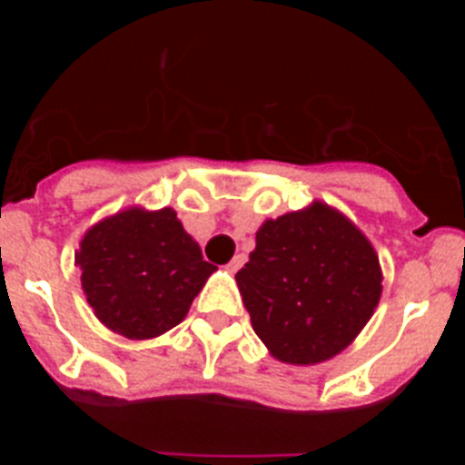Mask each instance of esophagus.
Returning <instances> with one entry per match:
<instances>
[{"mask_svg": "<svg viewBox=\"0 0 465 465\" xmlns=\"http://www.w3.org/2000/svg\"><path fill=\"white\" fill-rule=\"evenodd\" d=\"M242 265H244V256H235L232 261L228 262V265H225V268H228V272H237Z\"/></svg>", "mask_w": 465, "mask_h": 465, "instance_id": "34e87169", "label": "esophagus"}]
</instances>
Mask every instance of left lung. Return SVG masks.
<instances>
[{"mask_svg": "<svg viewBox=\"0 0 465 465\" xmlns=\"http://www.w3.org/2000/svg\"><path fill=\"white\" fill-rule=\"evenodd\" d=\"M252 326L282 363L338 356L371 322L381 298L375 246L331 204L268 219L235 274Z\"/></svg>", "mask_w": 465, "mask_h": 465, "instance_id": "8db88e82", "label": "left lung"}]
</instances>
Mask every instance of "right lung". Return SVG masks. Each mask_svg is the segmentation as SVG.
<instances>
[{
  "instance_id": "obj_1",
  "label": "right lung",
  "mask_w": 465,
  "mask_h": 465,
  "mask_svg": "<svg viewBox=\"0 0 465 465\" xmlns=\"http://www.w3.org/2000/svg\"><path fill=\"white\" fill-rule=\"evenodd\" d=\"M88 305L127 340L158 338L186 319L216 265L172 207H127L85 230L74 253Z\"/></svg>"
}]
</instances>
